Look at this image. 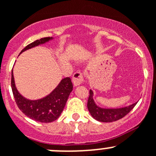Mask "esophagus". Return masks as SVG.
I'll return each instance as SVG.
<instances>
[{"label": "esophagus", "instance_id": "34e87169", "mask_svg": "<svg viewBox=\"0 0 156 156\" xmlns=\"http://www.w3.org/2000/svg\"><path fill=\"white\" fill-rule=\"evenodd\" d=\"M72 80H73V83L75 86H78L80 85L81 83L83 82V74L81 73V71H76L75 72L72 77Z\"/></svg>", "mask_w": 156, "mask_h": 156}]
</instances>
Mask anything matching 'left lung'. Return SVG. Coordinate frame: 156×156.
Masks as SVG:
<instances>
[{
  "label": "left lung",
  "mask_w": 156,
  "mask_h": 156,
  "mask_svg": "<svg viewBox=\"0 0 156 156\" xmlns=\"http://www.w3.org/2000/svg\"><path fill=\"white\" fill-rule=\"evenodd\" d=\"M137 102L121 108H102L96 105L93 99V91L90 90L88 99V109L94 119L101 122H112L122 119L131 112Z\"/></svg>",
  "instance_id": "8db88e82"
}]
</instances>
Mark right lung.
<instances>
[{"instance_id": "1", "label": "right lung", "mask_w": 156, "mask_h": 156, "mask_svg": "<svg viewBox=\"0 0 156 156\" xmlns=\"http://www.w3.org/2000/svg\"><path fill=\"white\" fill-rule=\"evenodd\" d=\"M51 39L52 37H43V38L32 42L27 45L20 54L27 49L46 43ZM11 88H12L13 94H14L17 107L26 116L37 122L48 123V122L55 121L61 115L66 105L68 96L73 89V85L71 81V78L68 77L62 79L57 88L50 94L44 98L34 100V101L28 100L23 97L17 91L15 84H14L12 69Z\"/></svg>"}]
</instances>
